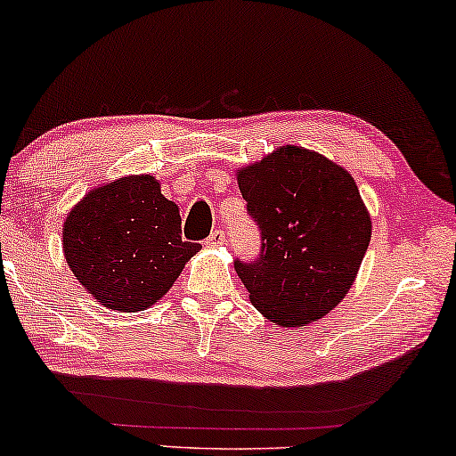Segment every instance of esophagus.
<instances>
[{"instance_id":"esophagus-1","label":"esophagus","mask_w":456,"mask_h":456,"mask_svg":"<svg viewBox=\"0 0 456 456\" xmlns=\"http://www.w3.org/2000/svg\"><path fill=\"white\" fill-rule=\"evenodd\" d=\"M205 245H208V247H224V245H228V239H226V234H224V230L216 228L214 232H211L208 239H205Z\"/></svg>"}]
</instances>
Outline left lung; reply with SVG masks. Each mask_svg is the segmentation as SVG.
I'll return each mask as SVG.
<instances>
[{
    "mask_svg": "<svg viewBox=\"0 0 456 456\" xmlns=\"http://www.w3.org/2000/svg\"><path fill=\"white\" fill-rule=\"evenodd\" d=\"M257 257L234 259L251 303L280 326L334 309L370 247L371 222L351 174L301 147H282L239 172Z\"/></svg>",
    "mask_w": 456,
    "mask_h": 456,
    "instance_id": "1",
    "label": "left lung"
}]
</instances>
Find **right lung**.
I'll return each mask as SVG.
<instances>
[{
  "mask_svg": "<svg viewBox=\"0 0 456 456\" xmlns=\"http://www.w3.org/2000/svg\"><path fill=\"white\" fill-rule=\"evenodd\" d=\"M176 203L153 176H128L91 191L64 224V255L99 303L142 311L158 303L201 245L183 240Z\"/></svg>",
  "mask_w": 456,
  "mask_h": 456,
  "instance_id": "obj_1",
  "label": "right lung"
}]
</instances>
